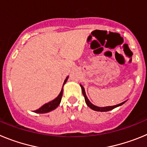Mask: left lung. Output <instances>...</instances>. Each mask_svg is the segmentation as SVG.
<instances>
[{"instance_id":"1","label":"left lung","mask_w":147,"mask_h":147,"mask_svg":"<svg viewBox=\"0 0 147 147\" xmlns=\"http://www.w3.org/2000/svg\"><path fill=\"white\" fill-rule=\"evenodd\" d=\"M80 86H81L82 90V94H83V96H84V97H85V102H86L87 105H88L90 108H91L92 110H96V111H100V112H107V111H110V110H113V109L115 108V107H119V106H121V105H122L123 104L125 103V102H122V103H121V104H119V105H114V106H108V107H97V106L93 105L91 102H90L89 99H88V97H87L86 93H85V88H83L82 85H80Z\"/></svg>"}]
</instances>
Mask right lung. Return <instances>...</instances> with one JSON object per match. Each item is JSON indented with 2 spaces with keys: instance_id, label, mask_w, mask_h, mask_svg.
<instances>
[{
  "instance_id": "add662e5",
  "label": "right lung",
  "mask_w": 147,
  "mask_h": 147,
  "mask_svg": "<svg viewBox=\"0 0 147 147\" xmlns=\"http://www.w3.org/2000/svg\"><path fill=\"white\" fill-rule=\"evenodd\" d=\"M67 79H68V76H67V78L65 80L64 83H63V85L65 84V82H67ZM62 92H63V86H62V90H61V92L59 93V96H58L55 99H54L51 102H49V103L45 104L44 105H42V107L39 108L38 110H34V113H49L51 110H54V109H56L57 107L59 106V105L60 104L61 99H62Z\"/></svg>"
}]
</instances>
